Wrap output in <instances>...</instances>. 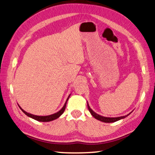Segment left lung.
<instances>
[{
	"instance_id": "left-lung-1",
	"label": "left lung",
	"mask_w": 155,
	"mask_h": 155,
	"mask_svg": "<svg viewBox=\"0 0 155 155\" xmlns=\"http://www.w3.org/2000/svg\"><path fill=\"white\" fill-rule=\"evenodd\" d=\"M87 104V109H88L90 113H91V115L94 117L96 119H98V120L101 121H103L104 122V123H113V122H115V121H117L119 120H120V119H123L124 118L126 117L128 115H130V114L132 113L131 112L130 113L127 114V115H125V116H122V117H103V116H101L100 115H98V114L96 113L94 111H93V110L91 109V108L90 107L88 103Z\"/></svg>"
}]
</instances>
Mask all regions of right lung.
Instances as JSON below:
<instances>
[{
  "mask_svg": "<svg viewBox=\"0 0 155 155\" xmlns=\"http://www.w3.org/2000/svg\"><path fill=\"white\" fill-rule=\"evenodd\" d=\"M70 95H71V94H69V96H68V98H67V101H65V104L63 105V107H62V109H61L60 110H59V111H58V112L55 113H54V114H52V115H46V116L35 115H33V114L29 113H28V112L25 111L24 110H23V109H21V107H20L19 104H18V105H19V107L20 108V109H21V110H22V111L26 115L28 116L29 117H31V118H32V119H35V120L38 121H41V122H48V121H53V120H54V119L59 118V117L64 113V111H65V107H66L67 102H68Z\"/></svg>",
  "mask_w": 155,
  "mask_h": 155,
  "instance_id": "right-lung-1",
  "label": "right lung"
}]
</instances>
